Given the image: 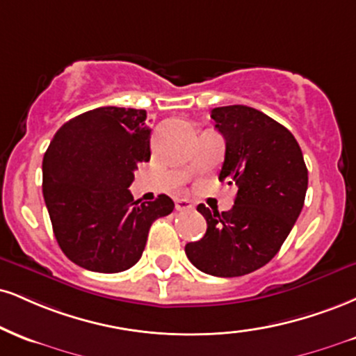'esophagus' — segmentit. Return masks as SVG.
Here are the masks:
<instances>
[{
  "mask_svg": "<svg viewBox=\"0 0 356 356\" xmlns=\"http://www.w3.org/2000/svg\"><path fill=\"white\" fill-rule=\"evenodd\" d=\"M191 209H194V205H192L191 200H187V199H175V211L182 212V211H191Z\"/></svg>",
  "mask_w": 356,
  "mask_h": 356,
  "instance_id": "34e87169",
  "label": "esophagus"
}]
</instances>
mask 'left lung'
Here are the masks:
<instances>
[{
    "label": "left lung",
    "instance_id": "left-lung-1",
    "mask_svg": "<svg viewBox=\"0 0 356 356\" xmlns=\"http://www.w3.org/2000/svg\"><path fill=\"white\" fill-rule=\"evenodd\" d=\"M211 118L225 139L219 181L238 191L229 212L197 205L207 232L186 254L200 272L241 277L280 250L305 202L308 170L292 132L267 114L235 104L212 109Z\"/></svg>",
    "mask_w": 356,
    "mask_h": 356
}]
</instances>
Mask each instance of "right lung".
Wrapping results in <instances>:
<instances>
[{
	"mask_svg": "<svg viewBox=\"0 0 356 356\" xmlns=\"http://www.w3.org/2000/svg\"><path fill=\"white\" fill-rule=\"evenodd\" d=\"M144 109L106 106L63 124L42 159V195L64 255L86 270L118 273L143 255L149 229L174 211L170 197L134 200L129 186L151 159Z\"/></svg>",
	"mask_w": 356,
	"mask_h": 356,
	"instance_id": "obj_1",
	"label": "right lung"
}]
</instances>
